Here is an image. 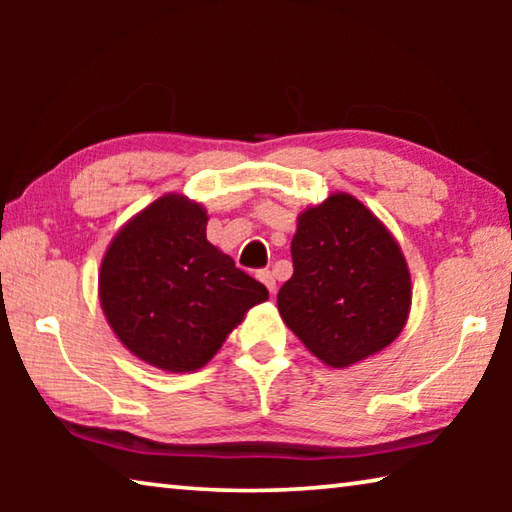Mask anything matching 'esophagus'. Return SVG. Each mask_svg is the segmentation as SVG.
Listing matches in <instances>:
<instances>
[{
	"label": "esophagus",
	"mask_w": 512,
	"mask_h": 512,
	"mask_svg": "<svg viewBox=\"0 0 512 512\" xmlns=\"http://www.w3.org/2000/svg\"><path fill=\"white\" fill-rule=\"evenodd\" d=\"M257 277H259V282H264V287H266L268 291L275 293V277H273L271 271H259Z\"/></svg>",
	"instance_id": "obj_1"
}]
</instances>
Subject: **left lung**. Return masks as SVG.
Wrapping results in <instances>:
<instances>
[{
  "label": "left lung",
  "mask_w": 512,
  "mask_h": 512,
  "mask_svg": "<svg viewBox=\"0 0 512 512\" xmlns=\"http://www.w3.org/2000/svg\"><path fill=\"white\" fill-rule=\"evenodd\" d=\"M293 275L277 309L329 368H348L388 348L411 311V273L391 230L359 198L336 192L298 216Z\"/></svg>",
  "instance_id": "obj_1"
}]
</instances>
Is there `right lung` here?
Returning <instances> with one entry per match:
<instances>
[{"label": "right lung", "instance_id": "right-lung-1", "mask_svg": "<svg viewBox=\"0 0 512 512\" xmlns=\"http://www.w3.org/2000/svg\"><path fill=\"white\" fill-rule=\"evenodd\" d=\"M207 210L164 194L112 237L99 271L108 325L137 359L164 372L203 368L250 307L268 300L205 235Z\"/></svg>", "mask_w": 512, "mask_h": 512}]
</instances>
